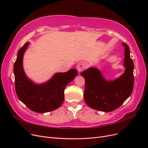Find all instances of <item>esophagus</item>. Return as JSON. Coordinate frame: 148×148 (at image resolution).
I'll list each match as a JSON object with an SVG mask.
<instances>
[{
  "mask_svg": "<svg viewBox=\"0 0 148 148\" xmlns=\"http://www.w3.org/2000/svg\"><path fill=\"white\" fill-rule=\"evenodd\" d=\"M86 67V64L84 63H79L77 66H76V68H77V71L79 72H81V71H82Z\"/></svg>",
  "mask_w": 148,
  "mask_h": 148,
  "instance_id": "esophagus-1",
  "label": "esophagus"
}]
</instances>
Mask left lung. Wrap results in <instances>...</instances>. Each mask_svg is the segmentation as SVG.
Returning <instances> with one entry per match:
<instances>
[{
  "label": "left lung",
  "instance_id": "left-lung-1",
  "mask_svg": "<svg viewBox=\"0 0 148 148\" xmlns=\"http://www.w3.org/2000/svg\"><path fill=\"white\" fill-rule=\"evenodd\" d=\"M122 45L125 48L123 66L125 69L120 77L107 80L95 68H90L80 74L85 81V101L95 110L103 112L116 110L132 94L134 85V65L130 56L129 47L123 42Z\"/></svg>",
  "mask_w": 148,
  "mask_h": 148
}]
</instances>
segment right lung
<instances>
[{
	"label": "right lung",
	"instance_id": "1",
	"mask_svg": "<svg viewBox=\"0 0 148 148\" xmlns=\"http://www.w3.org/2000/svg\"><path fill=\"white\" fill-rule=\"evenodd\" d=\"M29 45V42H26L19 50L13 66L17 97L32 111L45 113L54 111L63 103L64 89L77 75V70L56 73L44 83H34L27 77L23 66L24 53Z\"/></svg>",
	"mask_w": 148,
	"mask_h": 148
}]
</instances>
